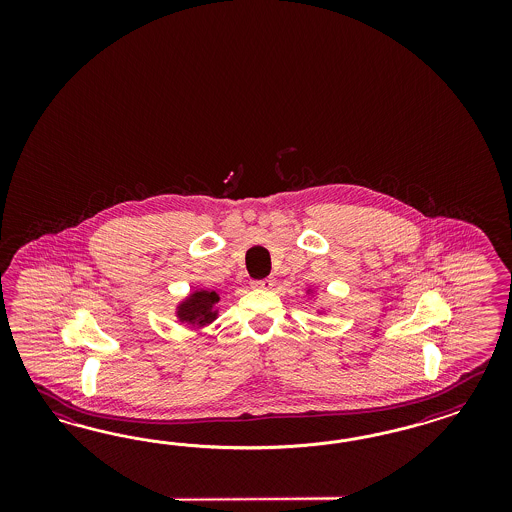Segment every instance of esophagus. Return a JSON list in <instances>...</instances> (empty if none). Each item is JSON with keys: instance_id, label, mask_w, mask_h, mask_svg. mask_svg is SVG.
Segmentation results:
<instances>
[{"instance_id": "obj_1", "label": "esophagus", "mask_w": 512, "mask_h": 512, "mask_svg": "<svg viewBox=\"0 0 512 512\" xmlns=\"http://www.w3.org/2000/svg\"><path fill=\"white\" fill-rule=\"evenodd\" d=\"M276 285V279L274 278H264L259 279V281H253V287H257V289H272Z\"/></svg>"}]
</instances>
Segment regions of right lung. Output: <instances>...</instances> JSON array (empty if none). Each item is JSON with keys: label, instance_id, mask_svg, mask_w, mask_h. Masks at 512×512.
<instances>
[{"label": "right lung", "instance_id": "add662e5", "mask_svg": "<svg viewBox=\"0 0 512 512\" xmlns=\"http://www.w3.org/2000/svg\"><path fill=\"white\" fill-rule=\"evenodd\" d=\"M219 302V296L214 291H197L187 298L180 306L178 317L182 323L189 325H208L216 319L214 306Z\"/></svg>", "mask_w": 512, "mask_h": 512}]
</instances>
